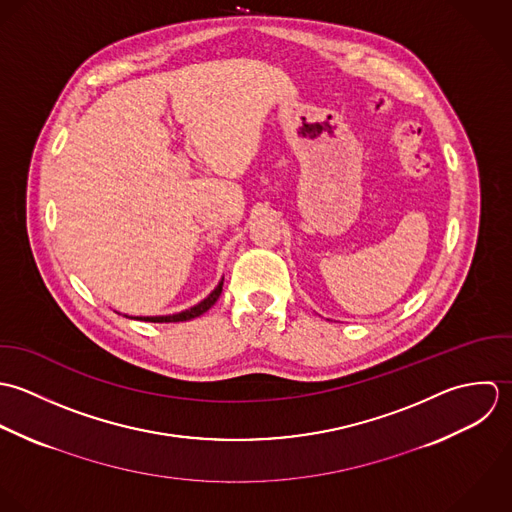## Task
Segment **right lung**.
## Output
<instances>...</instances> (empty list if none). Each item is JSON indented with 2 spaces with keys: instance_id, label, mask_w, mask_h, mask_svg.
Instances as JSON below:
<instances>
[{
  "instance_id": "add662e5",
  "label": "right lung",
  "mask_w": 512,
  "mask_h": 512,
  "mask_svg": "<svg viewBox=\"0 0 512 512\" xmlns=\"http://www.w3.org/2000/svg\"><path fill=\"white\" fill-rule=\"evenodd\" d=\"M221 287H223V281L215 287V291L204 299L200 305L190 308V310H184V312H178V314H170V316H140V320H146V322H184V320H192L200 314H204L205 310L215 305V301L219 299L221 295Z\"/></svg>"
}]
</instances>
